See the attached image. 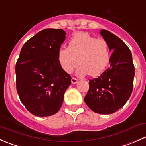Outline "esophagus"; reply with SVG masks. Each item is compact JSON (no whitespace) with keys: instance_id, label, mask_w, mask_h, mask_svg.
<instances>
[{"instance_id":"1","label":"esophagus","mask_w":146,"mask_h":146,"mask_svg":"<svg viewBox=\"0 0 146 146\" xmlns=\"http://www.w3.org/2000/svg\"><path fill=\"white\" fill-rule=\"evenodd\" d=\"M77 82H78V79L77 78H74V77L72 78L71 83H73V84H75V83H76Z\"/></svg>"}]
</instances>
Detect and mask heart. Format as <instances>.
<instances>
[{"mask_svg": "<svg viewBox=\"0 0 146 146\" xmlns=\"http://www.w3.org/2000/svg\"><path fill=\"white\" fill-rule=\"evenodd\" d=\"M58 60L66 73H71L80 63L81 66L77 71L79 76L89 73L96 77L107 68L111 51L104 39H97L86 33H78L70 40L68 48L59 49Z\"/></svg>", "mask_w": 146, "mask_h": 146, "instance_id": "obj_1", "label": "heart"}]
</instances>
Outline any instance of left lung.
<instances>
[{
    "label": "left lung",
    "instance_id": "left-lung-1",
    "mask_svg": "<svg viewBox=\"0 0 146 146\" xmlns=\"http://www.w3.org/2000/svg\"><path fill=\"white\" fill-rule=\"evenodd\" d=\"M100 34L108 42L111 66L100 76L89 80V90L84 98L87 106L95 113L111 114L123 107L133 91L135 67L132 54L125 43L107 30Z\"/></svg>",
    "mask_w": 146,
    "mask_h": 146
}]
</instances>
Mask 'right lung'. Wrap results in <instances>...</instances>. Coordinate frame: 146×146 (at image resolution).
I'll return each mask as SVG.
<instances>
[{
	"instance_id": "add662e5",
	"label": "right lung",
	"mask_w": 146,
	"mask_h": 146,
	"mask_svg": "<svg viewBox=\"0 0 146 146\" xmlns=\"http://www.w3.org/2000/svg\"><path fill=\"white\" fill-rule=\"evenodd\" d=\"M62 29L38 33L23 46L15 66L20 100L35 116H50L60 110L71 76L62 69L58 52L66 38Z\"/></svg>"
}]
</instances>
